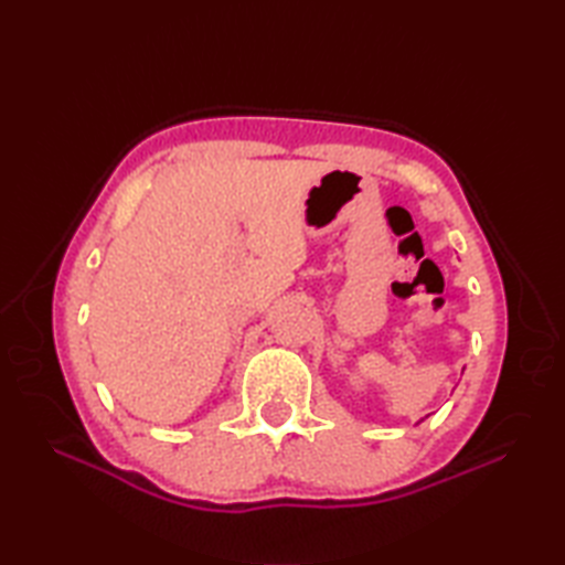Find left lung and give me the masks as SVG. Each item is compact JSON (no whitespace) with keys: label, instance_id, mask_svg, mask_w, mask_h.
Wrapping results in <instances>:
<instances>
[{"label":"left lung","instance_id":"1","mask_svg":"<svg viewBox=\"0 0 565 565\" xmlns=\"http://www.w3.org/2000/svg\"><path fill=\"white\" fill-rule=\"evenodd\" d=\"M425 417H427V415H425ZM425 417H423V419H425ZM423 419H419V423H423Z\"/></svg>","mask_w":565,"mask_h":565}]
</instances>
